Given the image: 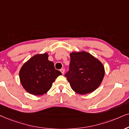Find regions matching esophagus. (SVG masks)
I'll list each match as a JSON object with an SVG mask.
<instances>
[{
  "label": "esophagus",
  "mask_w": 129,
  "mask_h": 129,
  "mask_svg": "<svg viewBox=\"0 0 129 129\" xmlns=\"http://www.w3.org/2000/svg\"><path fill=\"white\" fill-rule=\"evenodd\" d=\"M60 71H61V72L62 73V74H64V73H65V70L64 69H61Z\"/></svg>",
  "instance_id": "esophagus-1"
}]
</instances>
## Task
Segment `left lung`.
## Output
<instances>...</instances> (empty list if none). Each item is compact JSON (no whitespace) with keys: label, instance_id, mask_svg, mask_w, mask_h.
Here are the masks:
<instances>
[{"label":"left lung","instance_id":"8db88e82","mask_svg":"<svg viewBox=\"0 0 129 129\" xmlns=\"http://www.w3.org/2000/svg\"><path fill=\"white\" fill-rule=\"evenodd\" d=\"M70 56V70L66 76L71 89L80 94L93 92L104 79V65L98 59L84 50L73 52Z\"/></svg>","mask_w":129,"mask_h":129}]
</instances>
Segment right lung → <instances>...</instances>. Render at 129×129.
<instances>
[{
	"label": "right lung",
	"instance_id": "add662e5",
	"mask_svg": "<svg viewBox=\"0 0 129 129\" xmlns=\"http://www.w3.org/2000/svg\"><path fill=\"white\" fill-rule=\"evenodd\" d=\"M48 53L36 54L24 63L19 73L24 89L33 95H42L52 87L55 79L62 73L48 60Z\"/></svg>",
	"mask_w": 129,
	"mask_h": 129
}]
</instances>
